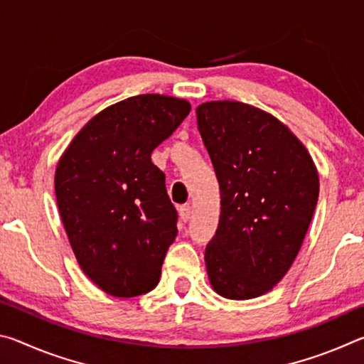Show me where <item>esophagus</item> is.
<instances>
[{"label":"esophagus","instance_id":"34e87169","mask_svg":"<svg viewBox=\"0 0 364 364\" xmlns=\"http://www.w3.org/2000/svg\"><path fill=\"white\" fill-rule=\"evenodd\" d=\"M178 213H180L181 221H184V223H186V221L191 218V213H193V208H191L189 205H181L180 208H178Z\"/></svg>","mask_w":364,"mask_h":364}]
</instances>
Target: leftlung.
Wrapping results in <instances>:
<instances>
[{"instance_id": "1", "label": "left lung", "mask_w": 364, "mask_h": 364, "mask_svg": "<svg viewBox=\"0 0 364 364\" xmlns=\"http://www.w3.org/2000/svg\"><path fill=\"white\" fill-rule=\"evenodd\" d=\"M196 115L221 194L205 249L208 279L221 297H260L299 254L316 208L318 170L300 139L262 109L210 101Z\"/></svg>"}]
</instances>
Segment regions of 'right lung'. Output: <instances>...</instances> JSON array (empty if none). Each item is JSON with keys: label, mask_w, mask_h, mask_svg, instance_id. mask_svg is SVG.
<instances>
[{"label": "right lung", "mask_w": 364, "mask_h": 364, "mask_svg": "<svg viewBox=\"0 0 364 364\" xmlns=\"http://www.w3.org/2000/svg\"><path fill=\"white\" fill-rule=\"evenodd\" d=\"M189 110L173 96L128 97L96 114L59 159L54 189L72 250L83 273L114 297L157 286L178 215L151 154Z\"/></svg>", "instance_id": "1"}]
</instances>
